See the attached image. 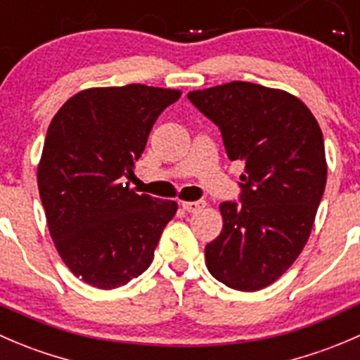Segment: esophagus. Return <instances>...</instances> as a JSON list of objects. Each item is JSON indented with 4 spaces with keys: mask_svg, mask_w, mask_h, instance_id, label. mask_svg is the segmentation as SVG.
<instances>
[{
    "mask_svg": "<svg viewBox=\"0 0 360 360\" xmlns=\"http://www.w3.org/2000/svg\"><path fill=\"white\" fill-rule=\"evenodd\" d=\"M205 207L204 200H195V202H183V209L188 212H198L200 209Z\"/></svg>",
    "mask_w": 360,
    "mask_h": 360,
    "instance_id": "1",
    "label": "esophagus"
}]
</instances>
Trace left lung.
I'll return each mask as SVG.
<instances>
[{
    "mask_svg": "<svg viewBox=\"0 0 360 360\" xmlns=\"http://www.w3.org/2000/svg\"><path fill=\"white\" fill-rule=\"evenodd\" d=\"M244 162L240 204L221 202L223 230L205 246L209 273L233 290L274 283L308 243L327 181L323 135L311 110L281 89L233 82L188 93Z\"/></svg>",
    "mask_w": 360,
    "mask_h": 360,
    "instance_id": "8db88e82",
    "label": "left lung"
}]
</instances>
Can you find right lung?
<instances>
[{
	"label": "right lung",
	"mask_w": 360,
	"mask_h": 360,
	"mask_svg": "<svg viewBox=\"0 0 360 360\" xmlns=\"http://www.w3.org/2000/svg\"><path fill=\"white\" fill-rule=\"evenodd\" d=\"M181 91L128 84L73 95L49 124L38 191L49 232L66 267L110 290L141 276L177 204L139 195L134 176L160 114Z\"/></svg>",
	"instance_id": "add662e5"
}]
</instances>
